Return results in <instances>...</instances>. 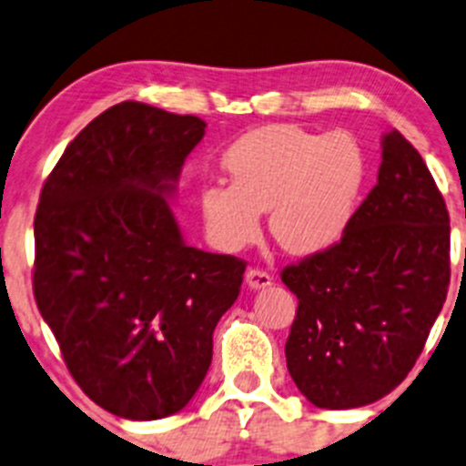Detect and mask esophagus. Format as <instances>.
<instances>
[{"label": "esophagus", "instance_id": "obj_1", "mask_svg": "<svg viewBox=\"0 0 466 466\" xmlns=\"http://www.w3.org/2000/svg\"><path fill=\"white\" fill-rule=\"evenodd\" d=\"M246 284L250 286L252 290H263L272 284V277L268 275L266 270H259V268H250L246 272Z\"/></svg>", "mask_w": 466, "mask_h": 466}]
</instances>
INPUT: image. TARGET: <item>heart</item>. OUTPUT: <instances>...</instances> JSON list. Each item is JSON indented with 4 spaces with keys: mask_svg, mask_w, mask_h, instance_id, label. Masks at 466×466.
Returning <instances> with one entry per match:
<instances>
[{
    "mask_svg": "<svg viewBox=\"0 0 466 466\" xmlns=\"http://www.w3.org/2000/svg\"><path fill=\"white\" fill-rule=\"evenodd\" d=\"M229 185L198 191L205 232L216 248L238 252L270 234L289 255L329 250L350 228L368 180V157L350 133H313L295 124L261 126L228 148Z\"/></svg>",
    "mask_w": 466,
    "mask_h": 466,
    "instance_id": "obj_1",
    "label": "heart"
}]
</instances>
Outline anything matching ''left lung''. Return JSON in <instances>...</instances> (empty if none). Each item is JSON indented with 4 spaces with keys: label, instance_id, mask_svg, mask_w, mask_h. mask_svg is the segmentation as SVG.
I'll return each instance as SVG.
<instances>
[{
    "label": "left lung",
    "instance_id": "left-lung-1",
    "mask_svg": "<svg viewBox=\"0 0 466 466\" xmlns=\"http://www.w3.org/2000/svg\"><path fill=\"white\" fill-rule=\"evenodd\" d=\"M377 187L340 241L281 270L298 295L286 365L318 408L347 410L392 392L426 345L451 279L444 198L399 130L380 139Z\"/></svg>",
    "mask_w": 466,
    "mask_h": 466
}]
</instances>
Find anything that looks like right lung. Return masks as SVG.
<instances>
[{"label": "right lung", "instance_id": "right-lung-1", "mask_svg": "<svg viewBox=\"0 0 466 466\" xmlns=\"http://www.w3.org/2000/svg\"><path fill=\"white\" fill-rule=\"evenodd\" d=\"M207 124L137 101L65 148L35 211L33 295L69 374L103 410L176 415L211 363L246 261L187 246L171 205Z\"/></svg>", "mask_w": 466, "mask_h": 466}]
</instances>
